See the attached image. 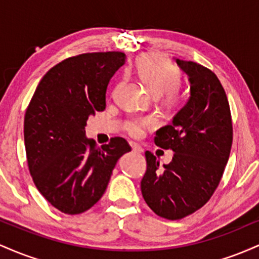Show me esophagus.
Masks as SVG:
<instances>
[{"instance_id": "esophagus-1", "label": "esophagus", "mask_w": 259, "mask_h": 259, "mask_svg": "<svg viewBox=\"0 0 259 259\" xmlns=\"http://www.w3.org/2000/svg\"><path fill=\"white\" fill-rule=\"evenodd\" d=\"M130 146H132V150L134 151V152H136V153L144 152V150H142V147L139 146V145L135 144V142H130Z\"/></svg>"}]
</instances>
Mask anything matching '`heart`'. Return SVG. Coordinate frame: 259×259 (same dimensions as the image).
<instances>
[{
	"instance_id": "obj_1",
	"label": "heart",
	"mask_w": 259,
	"mask_h": 259,
	"mask_svg": "<svg viewBox=\"0 0 259 259\" xmlns=\"http://www.w3.org/2000/svg\"><path fill=\"white\" fill-rule=\"evenodd\" d=\"M136 72L146 88L156 95H162L169 105H177L181 100V74L175 65L162 56L148 55L142 57L136 64ZM156 125L151 117H138L126 120L125 130L132 136H141L145 129Z\"/></svg>"
}]
</instances>
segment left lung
Returning <instances> with one entry per match:
<instances>
[{"mask_svg": "<svg viewBox=\"0 0 259 259\" xmlns=\"http://www.w3.org/2000/svg\"><path fill=\"white\" fill-rule=\"evenodd\" d=\"M177 64L189 75L190 99L154 138L157 146L173 151V159L162 168L146 151L147 169L141 180L147 206L169 221L192 214L209 201L233 144L230 107L215 74L191 61L177 59Z\"/></svg>", "mask_w": 259, "mask_h": 259, "instance_id": "1", "label": "left lung"}]
</instances>
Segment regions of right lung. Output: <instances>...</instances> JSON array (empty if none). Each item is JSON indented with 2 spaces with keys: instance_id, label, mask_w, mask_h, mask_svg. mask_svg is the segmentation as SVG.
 <instances>
[{
  "instance_id": "1",
  "label": "right lung",
  "mask_w": 259,
  "mask_h": 259,
  "mask_svg": "<svg viewBox=\"0 0 259 259\" xmlns=\"http://www.w3.org/2000/svg\"><path fill=\"white\" fill-rule=\"evenodd\" d=\"M125 58L112 51L64 59L45 74L26 108L29 171L40 194L65 214L99 202L118 159L132 151L123 138L99 147L85 136L86 120L105 111L107 86Z\"/></svg>"
}]
</instances>
